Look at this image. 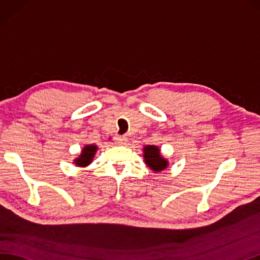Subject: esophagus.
<instances>
[{"label":"esophagus","mask_w":260,"mask_h":260,"mask_svg":"<svg viewBox=\"0 0 260 260\" xmlns=\"http://www.w3.org/2000/svg\"><path fill=\"white\" fill-rule=\"evenodd\" d=\"M125 142H126L125 137H122V136L114 137V143H117V145H124Z\"/></svg>","instance_id":"esophagus-1"}]
</instances>
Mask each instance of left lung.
<instances>
[{
	"label": "left lung",
	"instance_id": "obj_1",
	"mask_svg": "<svg viewBox=\"0 0 260 260\" xmlns=\"http://www.w3.org/2000/svg\"><path fill=\"white\" fill-rule=\"evenodd\" d=\"M143 158L150 169L154 172H160L168 167V160L165 159L160 153L157 146H146L143 148Z\"/></svg>",
	"mask_w": 260,
	"mask_h": 260
}]
</instances>
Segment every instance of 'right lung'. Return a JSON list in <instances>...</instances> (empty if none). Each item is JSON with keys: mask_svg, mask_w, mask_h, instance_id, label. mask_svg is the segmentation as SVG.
<instances>
[{"mask_svg": "<svg viewBox=\"0 0 260 260\" xmlns=\"http://www.w3.org/2000/svg\"><path fill=\"white\" fill-rule=\"evenodd\" d=\"M98 147L95 145H86L81 151V154L77 159H74V164L78 167H86L89 166L93 160L94 154L96 152Z\"/></svg>", "mask_w": 260, "mask_h": 260, "instance_id": "right-lung-1", "label": "right lung"}]
</instances>
